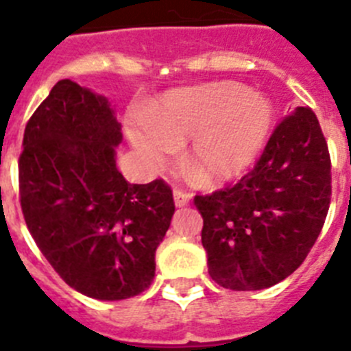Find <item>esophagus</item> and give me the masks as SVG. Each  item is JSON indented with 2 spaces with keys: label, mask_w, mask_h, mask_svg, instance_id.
<instances>
[{
  "label": "esophagus",
  "mask_w": 351,
  "mask_h": 351,
  "mask_svg": "<svg viewBox=\"0 0 351 351\" xmlns=\"http://www.w3.org/2000/svg\"><path fill=\"white\" fill-rule=\"evenodd\" d=\"M191 200V193L188 191H182V190H173V202L178 207H184L188 206Z\"/></svg>",
  "instance_id": "esophagus-1"
}]
</instances>
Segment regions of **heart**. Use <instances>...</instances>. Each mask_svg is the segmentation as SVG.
I'll return each mask as SVG.
<instances>
[{
    "label": "heart",
    "instance_id": "1",
    "mask_svg": "<svg viewBox=\"0 0 351 351\" xmlns=\"http://www.w3.org/2000/svg\"><path fill=\"white\" fill-rule=\"evenodd\" d=\"M145 123L132 132L145 158L165 163L178 145L191 141L184 167L200 184H218L255 163L271 135L274 107L241 84H207L170 93L149 108Z\"/></svg>",
    "mask_w": 351,
    "mask_h": 351
}]
</instances>
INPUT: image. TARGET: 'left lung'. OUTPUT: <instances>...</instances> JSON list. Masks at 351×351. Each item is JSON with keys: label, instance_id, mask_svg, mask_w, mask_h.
Here are the masks:
<instances>
[{"label": "left lung", "instance_id": "8db88e82", "mask_svg": "<svg viewBox=\"0 0 351 351\" xmlns=\"http://www.w3.org/2000/svg\"><path fill=\"white\" fill-rule=\"evenodd\" d=\"M330 181L320 123L311 108L297 107L237 184L195 197L210 278L237 291L263 290L288 278L320 235Z\"/></svg>", "mask_w": 351, "mask_h": 351}]
</instances>
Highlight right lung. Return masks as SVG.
<instances>
[{
    "label": "right lung",
    "mask_w": 351,
    "mask_h": 351,
    "mask_svg": "<svg viewBox=\"0 0 351 351\" xmlns=\"http://www.w3.org/2000/svg\"><path fill=\"white\" fill-rule=\"evenodd\" d=\"M121 141L107 98L63 79L27 121L19 158L27 230L64 283L98 300L147 290L176 210L163 179L130 184L123 178Z\"/></svg>",
    "instance_id": "add662e5"
}]
</instances>
